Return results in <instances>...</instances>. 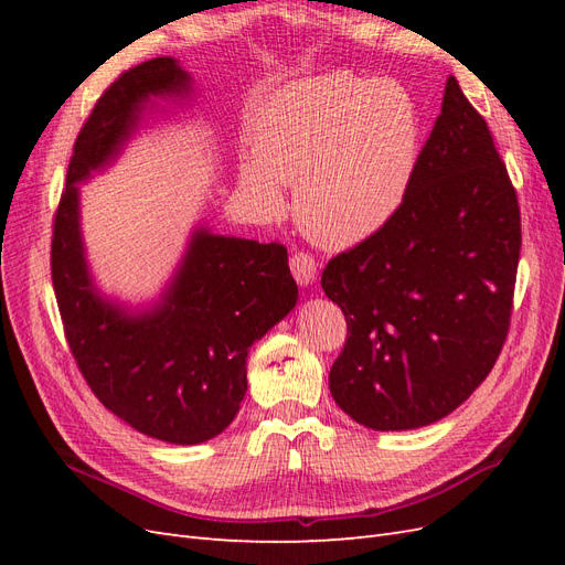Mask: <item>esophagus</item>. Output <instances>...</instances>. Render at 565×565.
<instances>
[{"label": "esophagus", "instance_id": "1", "mask_svg": "<svg viewBox=\"0 0 565 565\" xmlns=\"http://www.w3.org/2000/svg\"><path fill=\"white\" fill-rule=\"evenodd\" d=\"M289 268H292V276L299 285H313L316 276H318V264L311 254H295L292 259H289Z\"/></svg>", "mask_w": 565, "mask_h": 565}]
</instances>
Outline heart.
<instances>
[{"mask_svg":"<svg viewBox=\"0 0 565 565\" xmlns=\"http://www.w3.org/2000/svg\"><path fill=\"white\" fill-rule=\"evenodd\" d=\"M422 146L419 108L401 84L349 73L287 84L256 119L241 188L262 214L285 207L324 247H355L382 233L407 200Z\"/></svg>","mask_w":565,"mask_h":565,"instance_id":"heart-1","label":"heart"}]
</instances>
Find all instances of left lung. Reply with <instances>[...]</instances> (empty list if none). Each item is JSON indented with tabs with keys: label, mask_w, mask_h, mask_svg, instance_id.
<instances>
[{
	"label": "left lung",
	"mask_w": 565,
	"mask_h": 565,
	"mask_svg": "<svg viewBox=\"0 0 565 565\" xmlns=\"http://www.w3.org/2000/svg\"><path fill=\"white\" fill-rule=\"evenodd\" d=\"M519 252L514 185L486 119L448 77L401 212L322 270L349 324L330 370L334 403L374 431L450 415L502 351Z\"/></svg>",
	"instance_id": "8db88e82"
}]
</instances>
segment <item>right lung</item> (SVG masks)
Instances as JSON below:
<instances>
[{
    "mask_svg": "<svg viewBox=\"0 0 565 565\" xmlns=\"http://www.w3.org/2000/svg\"><path fill=\"white\" fill-rule=\"evenodd\" d=\"M193 77L177 58L131 67L82 127L51 241V280L65 339L84 380L131 429L198 446L235 419L247 391V353L297 306L282 245L198 224L162 292L146 303L106 295L82 235L79 183L104 172L160 98L188 100Z\"/></svg>",
    "mask_w": 565,
    "mask_h": 565,
    "instance_id": "obj_1",
    "label": "right lung"
}]
</instances>
